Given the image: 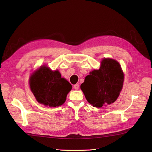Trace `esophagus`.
Wrapping results in <instances>:
<instances>
[{
  "label": "esophagus",
  "mask_w": 152,
  "mask_h": 152,
  "mask_svg": "<svg viewBox=\"0 0 152 152\" xmlns=\"http://www.w3.org/2000/svg\"><path fill=\"white\" fill-rule=\"evenodd\" d=\"M73 87H74V89H75L77 90V89H79V84H76L74 85Z\"/></svg>",
  "instance_id": "34e87169"
}]
</instances>
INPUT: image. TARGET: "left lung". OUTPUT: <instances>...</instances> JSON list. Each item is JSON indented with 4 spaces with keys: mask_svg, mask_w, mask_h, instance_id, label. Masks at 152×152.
I'll use <instances>...</instances> for the list:
<instances>
[{
    "mask_svg": "<svg viewBox=\"0 0 152 152\" xmlns=\"http://www.w3.org/2000/svg\"><path fill=\"white\" fill-rule=\"evenodd\" d=\"M124 75L119 63L110 58L103 59L99 69L85 77L81 89L90 104L101 108L116 101L121 91Z\"/></svg>",
    "mask_w": 152,
    "mask_h": 152,
    "instance_id": "obj_1",
    "label": "left lung"
}]
</instances>
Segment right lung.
Here are the masks:
<instances>
[{
    "mask_svg": "<svg viewBox=\"0 0 152 152\" xmlns=\"http://www.w3.org/2000/svg\"><path fill=\"white\" fill-rule=\"evenodd\" d=\"M29 84L39 103L53 107L65 103L72 89L71 84L61 77L58 71H52L44 65L31 76Z\"/></svg>",
    "mask_w": 152,
    "mask_h": 152,
    "instance_id": "obj_1",
    "label": "right lung"
}]
</instances>
